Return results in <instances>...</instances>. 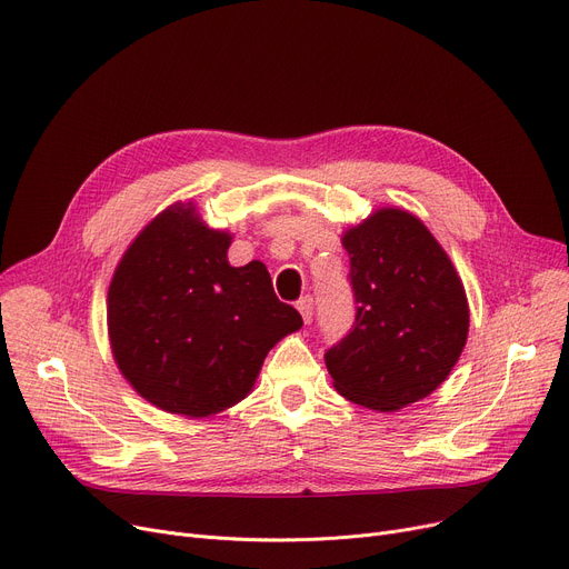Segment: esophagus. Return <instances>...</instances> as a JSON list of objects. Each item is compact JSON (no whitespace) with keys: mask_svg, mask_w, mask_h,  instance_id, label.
<instances>
[{"mask_svg":"<svg viewBox=\"0 0 569 569\" xmlns=\"http://www.w3.org/2000/svg\"><path fill=\"white\" fill-rule=\"evenodd\" d=\"M297 309H300V313H302L305 322L309 325V322H311V318H313V297H311V295L300 297V300H297Z\"/></svg>","mask_w":569,"mask_h":569,"instance_id":"34e87169","label":"esophagus"}]
</instances>
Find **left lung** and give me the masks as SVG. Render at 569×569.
<instances>
[{
  "instance_id": "1",
  "label": "left lung",
  "mask_w": 569,
  "mask_h": 569,
  "mask_svg": "<svg viewBox=\"0 0 569 569\" xmlns=\"http://www.w3.org/2000/svg\"><path fill=\"white\" fill-rule=\"evenodd\" d=\"M355 322L325 350L341 397L399 410L450 376L468 339V302L452 260L403 209H378L343 234Z\"/></svg>"
}]
</instances>
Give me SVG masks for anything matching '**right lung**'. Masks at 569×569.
Listing matches in <instances>:
<instances>
[{"instance_id":"add662e5","label":"right lung","mask_w":569,"mask_h":569,"mask_svg":"<svg viewBox=\"0 0 569 569\" xmlns=\"http://www.w3.org/2000/svg\"><path fill=\"white\" fill-rule=\"evenodd\" d=\"M230 234L174 204L124 253L108 290L114 362L161 410L207 417L244 399L267 352L302 316L274 295L267 267L228 262Z\"/></svg>"}]
</instances>
